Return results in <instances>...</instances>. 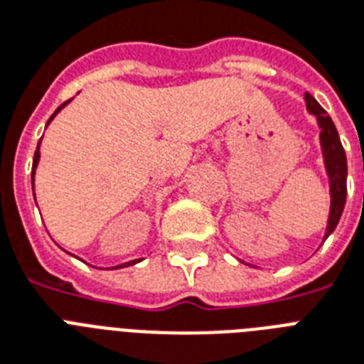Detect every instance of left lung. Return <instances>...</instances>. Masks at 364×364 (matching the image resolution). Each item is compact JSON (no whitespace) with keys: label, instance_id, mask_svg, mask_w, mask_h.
Returning a JSON list of instances; mask_svg holds the SVG:
<instances>
[{"label":"left lung","instance_id":"1","mask_svg":"<svg viewBox=\"0 0 364 364\" xmlns=\"http://www.w3.org/2000/svg\"><path fill=\"white\" fill-rule=\"evenodd\" d=\"M306 107L311 115H316L317 124L321 128L319 139H321L323 159H325V168L328 173V185H331V213H328L327 230L325 238L327 240L333 230L338 225L342 211L346 205V194H348V160H346V151L340 141L338 130L334 126L333 119L327 115V111L317 104L311 94H304Z\"/></svg>","mask_w":364,"mask_h":364}]
</instances>
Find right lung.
<instances>
[{
  "label": "right lung",
  "instance_id": "1",
  "mask_svg": "<svg viewBox=\"0 0 364 364\" xmlns=\"http://www.w3.org/2000/svg\"><path fill=\"white\" fill-rule=\"evenodd\" d=\"M65 104H70V102H65ZM65 104H62L58 107V109L54 111V115L50 117V119H48V122L53 121L54 117H56V113H58L60 109H62V107H64ZM47 122V124H48ZM43 139V137H41ZM41 139H39V143H37V151H36V154H33V166H31V183H33V176H36V168H37V162H39V145H41ZM33 196H36V193H33ZM136 262H139V260H130V262H126V264H119V266H115V268H124V266H132V264H136Z\"/></svg>",
  "mask_w": 364,
  "mask_h": 364
}]
</instances>
